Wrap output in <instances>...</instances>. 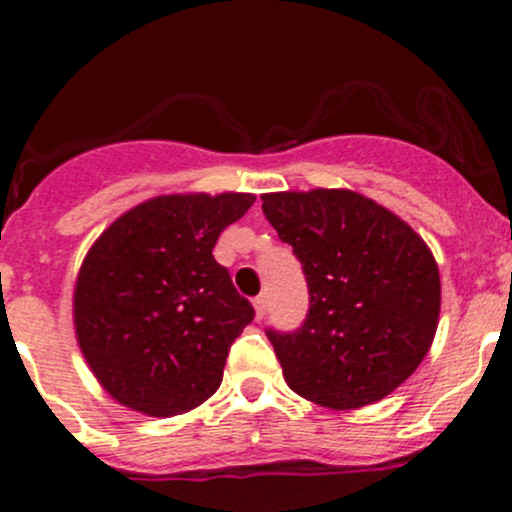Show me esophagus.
I'll use <instances>...</instances> for the list:
<instances>
[{
    "label": "esophagus",
    "instance_id": "esophagus-1",
    "mask_svg": "<svg viewBox=\"0 0 512 512\" xmlns=\"http://www.w3.org/2000/svg\"><path fill=\"white\" fill-rule=\"evenodd\" d=\"M255 317L257 319H265V314H267V297L265 294H260V297H255Z\"/></svg>",
    "mask_w": 512,
    "mask_h": 512
}]
</instances>
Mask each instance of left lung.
I'll return each instance as SVG.
<instances>
[{
  "mask_svg": "<svg viewBox=\"0 0 512 512\" xmlns=\"http://www.w3.org/2000/svg\"><path fill=\"white\" fill-rule=\"evenodd\" d=\"M262 213L309 287L302 327L267 329L289 389L334 411L389 396L436 337L441 277L426 242L354 190L267 193Z\"/></svg>",
  "mask_w": 512,
  "mask_h": 512,
  "instance_id": "obj_1",
  "label": "left lung"
}]
</instances>
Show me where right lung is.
I'll return each instance as SVG.
<instances>
[{
  "mask_svg": "<svg viewBox=\"0 0 512 512\" xmlns=\"http://www.w3.org/2000/svg\"><path fill=\"white\" fill-rule=\"evenodd\" d=\"M252 203L250 193L158 195L91 245L74 287L76 339L118 404L163 418L218 391L255 309L213 247Z\"/></svg>",
  "mask_w": 512,
  "mask_h": 512,
  "instance_id": "add662e5",
  "label": "right lung"
}]
</instances>
